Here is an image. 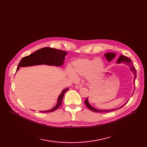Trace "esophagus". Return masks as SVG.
Returning <instances> with one entry per match:
<instances>
[{"mask_svg":"<svg viewBox=\"0 0 147 147\" xmlns=\"http://www.w3.org/2000/svg\"><path fill=\"white\" fill-rule=\"evenodd\" d=\"M82 87V86L81 85V84H78V85L75 86V88H76V89H80Z\"/></svg>","mask_w":147,"mask_h":147,"instance_id":"obj_1","label":"esophagus"}]
</instances>
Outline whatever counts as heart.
<instances>
[{"label":"heart","mask_w":147,"mask_h":147,"mask_svg":"<svg viewBox=\"0 0 147 147\" xmlns=\"http://www.w3.org/2000/svg\"><path fill=\"white\" fill-rule=\"evenodd\" d=\"M72 64L73 69L68 68L67 72L74 79L77 78V75L86 78L91 83L96 82L102 79L104 63L101 59L79 58L74 60Z\"/></svg>","instance_id":"b5f03b06"}]
</instances>
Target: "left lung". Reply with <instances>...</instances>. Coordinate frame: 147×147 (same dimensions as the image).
I'll return each instance as SVG.
<instances>
[{"label": "left lung", "mask_w": 147, "mask_h": 147, "mask_svg": "<svg viewBox=\"0 0 147 147\" xmlns=\"http://www.w3.org/2000/svg\"><path fill=\"white\" fill-rule=\"evenodd\" d=\"M105 58L107 59V60L110 62L115 57V53H113V52H108L107 53H105L104 55ZM120 63H125L126 65L129 66L130 69V71H132L134 75V84L135 85V80L136 78V69L132 63V61H131L129 58L124 56V55H120L119 58V59L117 61V64H120ZM134 90H135V86H134ZM134 95V93L132 94V95ZM127 102H126L124 104H123L122 106H121L120 107L118 108V109H111V110H99V109H95V107H92L89 102V100H88V98H86V99L85 100V101H84V104L87 106V107L89 109H90L91 111H94V112H98V113H105V112H110V111H112L114 110H115L117 109H120L123 106H124Z\"/></svg>", "instance_id": "8db88e82"}]
</instances>
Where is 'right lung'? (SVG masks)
<instances>
[{
	"label": "right lung",
	"mask_w": 147,
	"mask_h": 147,
	"mask_svg": "<svg viewBox=\"0 0 147 147\" xmlns=\"http://www.w3.org/2000/svg\"><path fill=\"white\" fill-rule=\"evenodd\" d=\"M67 54V53L66 52L62 50L53 49L49 47L42 48L36 51L33 53H31L30 55L22 58L18 65L17 71L20 67L42 64L61 67L64 64V61ZM68 89V88H66L61 92V93L58 98L57 103L53 108L48 110L40 111V112L50 113L57 110L61 105V104L63 102L62 100L63 99L64 94Z\"/></svg>",
	"instance_id": "right-lung-1"
}]
</instances>
